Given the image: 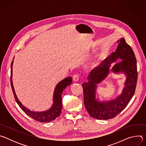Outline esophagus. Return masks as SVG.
I'll use <instances>...</instances> for the list:
<instances>
[{
    "mask_svg": "<svg viewBox=\"0 0 146 146\" xmlns=\"http://www.w3.org/2000/svg\"><path fill=\"white\" fill-rule=\"evenodd\" d=\"M73 79L74 81H78L79 80V76L78 74H75L73 76Z\"/></svg>",
    "mask_w": 146,
    "mask_h": 146,
    "instance_id": "obj_1",
    "label": "esophagus"
}]
</instances>
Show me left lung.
<instances>
[{
  "mask_svg": "<svg viewBox=\"0 0 146 146\" xmlns=\"http://www.w3.org/2000/svg\"><path fill=\"white\" fill-rule=\"evenodd\" d=\"M115 50L95 68L87 77L88 81L82 84L84 92L85 107L91 117L97 119H109L114 118L122 111L134 95L137 84V62L132 48L123 38L118 40ZM122 59L111 68L114 73H123L126 76L121 94L113 100L100 101L96 98L97 85L108 75L111 65Z\"/></svg>",
  "mask_w": 146,
  "mask_h": 146,
  "instance_id": "obj_1",
  "label": "left lung"
}]
</instances>
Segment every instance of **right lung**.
Returning <instances> with one entry per match:
<instances>
[{
	"label": "right lung",
	"mask_w": 146,
	"mask_h": 146,
	"mask_svg": "<svg viewBox=\"0 0 146 146\" xmlns=\"http://www.w3.org/2000/svg\"><path fill=\"white\" fill-rule=\"evenodd\" d=\"M14 57L12 60L11 64V76L10 82L13 92L15 98V99L19 106V108L23 110L28 115L35 119L37 121L40 122H48L52 120L55 119L58 117L59 116L62 111V94L64 90L69 86L72 84V78L71 77H68L59 82L56 86L53 95V104L52 106L47 110L43 111H33L25 108L18 99L13 84V65Z\"/></svg>",
	"instance_id": "obj_1"
}]
</instances>
